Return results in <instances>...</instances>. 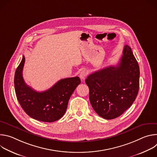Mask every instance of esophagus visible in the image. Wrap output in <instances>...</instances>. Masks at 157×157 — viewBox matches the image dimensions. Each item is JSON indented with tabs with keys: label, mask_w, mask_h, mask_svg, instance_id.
<instances>
[{
	"label": "esophagus",
	"mask_w": 157,
	"mask_h": 157,
	"mask_svg": "<svg viewBox=\"0 0 157 157\" xmlns=\"http://www.w3.org/2000/svg\"><path fill=\"white\" fill-rule=\"evenodd\" d=\"M87 75V73L86 71L83 70V71H81V72L80 73L79 76H80V78H81L82 80H84V79L86 78Z\"/></svg>",
	"instance_id": "esophagus-1"
}]
</instances>
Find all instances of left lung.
I'll use <instances>...</instances> for the list:
<instances>
[{"mask_svg": "<svg viewBox=\"0 0 157 157\" xmlns=\"http://www.w3.org/2000/svg\"><path fill=\"white\" fill-rule=\"evenodd\" d=\"M139 77L138 62L126 44L116 66L96 71L85 80L89 89V100L96 113L105 119L122 115L137 98Z\"/></svg>", "mask_w": 157, "mask_h": 157, "instance_id": "obj_1", "label": "left lung"}]
</instances>
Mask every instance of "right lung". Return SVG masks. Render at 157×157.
Wrapping results in <instances>:
<instances>
[{
	"label": "right lung",
	"mask_w": 157,
	"mask_h": 157,
	"mask_svg": "<svg viewBox=\"0 0 157 157\" xmlns=\"http://www.w3.org/2000/svg\"><path fill=\"white\" fill-rule=\"evenodd\" d=\"M25 56L15 71V90L17 100L26 114L37 121L52 122L64 114L69 99L81 83L79 77L64 78L58 81L48 90L37 92L24 81L22 71Z\"/></svg>",
	"instance_id": "right-lung-1"
}]
</instances>
